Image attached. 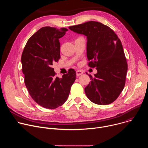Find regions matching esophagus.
<instances>
[{
	"mask_svg": "<svg viewBox=\"0 0 148 148\" xmlns=\"http://www.w3.org/2000/svg\"><path fill=\"white\" fill-rule=\"evenodd\" d=\"M83 74V72L81 70H77L76 71V74H77V76H79L80 75L82 74Z\"/></svg>",
	"mask_w": 148,
	"mask_h": 148,
	"instance_id": "1",
	"label": "esophagus"
}]
</instances>
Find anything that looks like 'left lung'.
<instances>
[{
    "instance_id": "1",
    "label": "left lung",
    "mask_w": 148,
    "mask_h": 148,
    "mask_svg": "<svg viewBox=\"0 0 148 148\" xmlns=\"http://www.w3.org/2000/svg\"><path fill=\"white\" fill-rule=\"evenodd\" d=\"M69 29L87 36L88 66L97 70L94 77L89 74L91 81L84 89L87 97L96 104L111 103L125 87L128 70L120 39L110 27L94 21Z\"/></svg>"
}]
</instances>
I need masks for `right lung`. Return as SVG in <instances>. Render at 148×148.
I'll list each match as a JSON object with an SVG mask.
<instances>
[{
	"label": "right lung",
	"instance_id": "1",
	"mask_svg": "<svg viewBox=\"0 0 148 148\" xmlns=\"http://www.w3.org/2000/svg\"><path fill=\"white\" fill-rule=\"evenodd\" d=\"M67 30L49 26L41 28L28 40L21 58L29 93L37 103L47 109L64 103L76 78L73 69L60 78L51 67L60 58L59 38Z\"/></svg>",
	"mask_w": 148,
	"mask_h": 148
}]
</instances>
